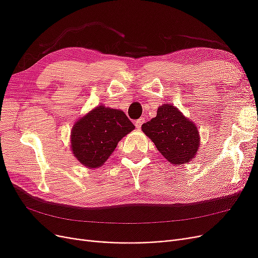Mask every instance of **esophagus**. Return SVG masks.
<instances>
[{
    "instance_id": "34e87169",
    "label": "esophagus",
    "mask_w": 258,
    "mask_h": 258,
    "mask_svg": "<svg viewBox=\"0 0 258 258\" xmlns=\"http://www.w3.org/2000/svg\"><path fill=\"white\" fill-rule=\"evenodd\" d=\"M145 122V119L144 118H140V119H138V120H136L135 121V123H136V127L138 128V129H140L142 127V124Z\"/></svg>"
}]
</instances>
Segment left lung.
<instances>
[{"instance_id": "obj_1", "label": "left lung", "mask_w": 258, "mask_h": 258, "mask_svg": "<svg viewBox=\"0 0 258 258\" xmlns=\"http://www.w3.org/2000/svg\"><path fill=\"white\" fill-rule=\"evenodd\" d=\"M142 131L173 165L189 162L200 145L196 124L169 103L158 107L156 117L142 124Z\"/></svg>"}]
</instances>
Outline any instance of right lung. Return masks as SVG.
Wrapping results in <instances>:
<instances>
[{
  "label": "right lung",
  "instance_id": "add662e5",
  "mask_svg": "<svg viewBox=\"0 0 258 258\" xmlns=\"http://www.w3.org/2000/svg\"><path fill=\"white\" fill-rule=\"evenodd\" d=\"M135 129L122 111L99 105L82 116L72 128L71 147L85 167L102 166L120 140Z\"/></svg>",
  "mask_w": 258,
  "mask_h": 258
}]
</instances>
